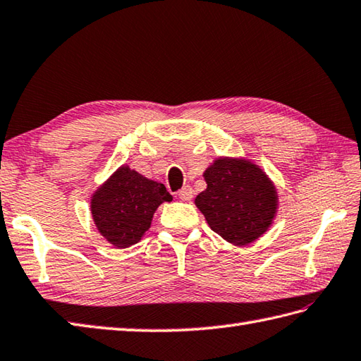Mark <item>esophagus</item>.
Wrapping results in <instances>:
<instances>
[{"label": "esophagus", "mask_w": 361, "mask_h": 361, "mask_svg": "<svg viewBox=\"0 0 361 361\" xmlns=\"http://www.w3.org/2000/svg\"><path fill=\"white\" fill-rule=\"evenodd\" d=\"M178 197L181 200L189 202L190 199H192V189H190L189 186H185L181 190H178Z\"/></svg>", "instance_id": "1"}]
</instances>
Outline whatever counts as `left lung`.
Returning <instances> with one entry per match:
<instances>
[{"label":"left lung","mask_w":361,"mask_h":361,"mask_svg":"<svg viewBox=\"0 0 361 361\" xmlns=\"http://www.w3.org/2000/svg\"><path fill=\"white\" fill-rule=\"evenodd\" d=\"M207 189L195 207L209 228L233 245L255 243L271 228L279 209L274 181L247 158L219 157L203 172Z\"/></svg>","instance_id":"obj_1"}]
</instances>
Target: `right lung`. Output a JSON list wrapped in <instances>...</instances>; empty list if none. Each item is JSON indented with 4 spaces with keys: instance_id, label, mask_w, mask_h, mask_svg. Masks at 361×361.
<instances>
[{
    "instance_id": "1",
    "label": "right lung",
    "mask_w": 361,
    "mask_h": 361,
    "mask_svg": "<svg viewBox=\"0 0 361 361\" xmlns=\"http://www.w3.org/2000/svg\"><path fill=\"white\" fill-rule=\"evenodd\" d=\"M172 199L162 183L123 164L94 190L90 214L106 241L117 249H125L144 238L154 211Z\"/></svg>"
}]
</instances>
